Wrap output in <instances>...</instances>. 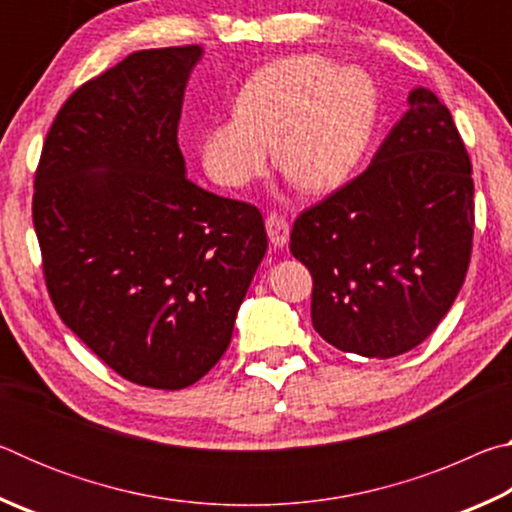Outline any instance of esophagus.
<instances>
[{
    "instance_id": "34e87169",
    "label": "esophagus",
    "mask_w": 512,
    "mask_h": 512,
    "mask_svg": "<svg viewBox=\"0 0 512 512\" xmlns=\"http://www.w3.org/2000/svg\"><path fill=\"white\" fill-rule=\"evenodd\" d=\"M266 232L275 248H284L289 244V221L282 214L273 212L266 216Z\"/></svg>"
}]
</instances>
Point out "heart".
<instances>
[{
  "label": "heart",
  "instance_id": "1",
  "mask_svg": "<svg viewBox=\"0 0 512 512\" xmlns=\"http://www.w3.org/2000/svg\"><path fill=\"white\" fill-rule=\"evenodd\" d=\"M379 117V90L361 67L298 54L259 67L235 115L205 128L198 155L216 185L239 189L271 160L309 194H327L361 167Z\"/></svg>",
  "mask_w": 512,
  "mask_h": 512
}]
</instances>
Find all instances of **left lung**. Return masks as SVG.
<instances>
[{
    "mask_svg": "<svg viewBox=\"0 0 512 512\" xmlns=\"http://www.w3.org/2000/svg\"><path fill=\"white\" fill-rule=\"evenodd\" d=\"M472 164L452 112L427 88L368 169L302 212L291 253L314 277L311 323L341 352L391 359L420 345L465 282Z\"/></svg>",
    "mask_w": 512,
    "mask_h": 512,
    "instance_id": "left-lung-1",
    "label": "left lung"
}]
</instances>
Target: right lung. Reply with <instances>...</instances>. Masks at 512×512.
Listing matches in <instances>:
<instances>
[{"instance_id": "add662e5", "label": "right lung", "mask_w": 512, "mask_h": 512, "mask_svg": "<svg viewBox=\"0 0 512 512\" xmlns=\"http://www.w3.org/2000/svg\"><path fill=\"white\" fill-rule=\"evenodd\" d=\"M201 56L135 51L81 85L51 124L33 192L58 316L117 375L160 391L223 357L268 246L255 205L187 178L178 121Z\"/></svg>"}]
</instances>
